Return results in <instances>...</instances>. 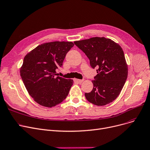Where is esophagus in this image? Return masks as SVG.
I'll return each mask as SVG.
<instances>
[{
	"instance_id": "1",
	"label": "esophagus",
	"mask_w": 150,
	"mask_h": 150,
	"mask_svg": "<svg viewBox=\"0 0 150 150\" xmlns=\"http://www.w3.org/2000/svg\"><path fill=\"white\" fill-rule=\"evenodd\" d=\"M74 82L75 83H81L83 82V80H80V79H74Z\"/></svg>"
}]
</instances>
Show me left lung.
<instances>
[{"instance_id":"1","label":"left lung","mask_w":150,"mask_h":150,"mask_svg":"<svg viewBox=\"0 0 150 150\" xmlns=\"http://www.w3.org/2000/svg\"><path fill=\"white\" fill-rule=\"evenodd\" d=\"M74 43L89 59L91 67L97 68L98 74L92 81L93 90L85 93L86 99L98 106L112 102L119 95L128 76V66L122 48L103 37Z\"/></svg>"}]
</instances>
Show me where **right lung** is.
Here are the masks:
<instances>
[{
    "instance_id": "1",
    "label": "right lung",
    "mask_w": 150,
    "mask_h": 150,
    "mask_svg": "<svg viewBox=\"0 0 150 150\" xmlns=\"http://www.w3.org/2000/svg\"><path fill=\"white\" fill-rule=\"evenodd\" d=\"M71 42H52L38 46L26 54L21 68L22 81L29 94L38 103L52 107L63 102L73 84L71 79L57 76L62 67Z\"/></svg>"
}]
</instances>
